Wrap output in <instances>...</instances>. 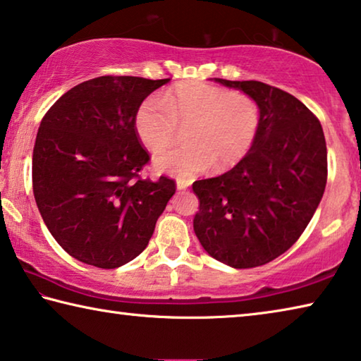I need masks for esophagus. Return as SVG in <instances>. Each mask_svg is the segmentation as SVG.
Wrapping results in <instances>:
<instances>
[{"label":"esophagus","instance_id":"34e87169","mask_svg":"<svg viewBox=\"0 0 361 361\" xmlns=\"http://www.w3.org/2000/svg\"><path fill=\"white\" fill-rule=\"evenodd\" d=\"M189 185H191V181H188V180H183V178H180V180H176V189H186Z\"/></svg>","mask_w":361,"mask_h":361}]
</instances>
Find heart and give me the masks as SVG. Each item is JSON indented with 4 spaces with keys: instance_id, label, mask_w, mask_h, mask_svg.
Returning a JSON list of instances; mask_svg holds the SVG:
<instances>
[{
    "instance_id": "b5f03b06",
    "label": "heart",
    "mask_w": 361,
    "mask_h": 361,
    "mask_svg": "<svg viewBox=\"0 0 361 361\" xmlns=\"http://www.w3.org/2000/svg\"><path fill=\"white\" fill-rule=\"evenodd\" d=\"M186 127L185 145L156 154L159 172L192 178L228 169L252 148L259 129V108L252 97L207 82H183L164 95H151L138 106L135 129L146 148L159 151Z\"/></svg>"
}]
</instances>
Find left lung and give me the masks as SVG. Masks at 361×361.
<instances>
[{"instance_id": "left-lung-1", "label": "left lung", "mask_w": 361, "mask_h": 361, "mask_svg": "<svg viewBox=\"0 0 361 361\" xmlns=\"http://www.w3.org/2000/svg\"><path fill=\"white\" fill-rule=\"evenodd\" d=\"M259 108L247 156L215 178L192 183L199 199L194 232L212 258L235 269L262 266L295 243L326 186V143L320 121L296 97L259 81H228Z\"/></svg>"}]
</instances>
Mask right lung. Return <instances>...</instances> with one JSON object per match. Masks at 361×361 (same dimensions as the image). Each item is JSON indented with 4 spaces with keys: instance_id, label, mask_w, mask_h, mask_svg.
<instances>
[{
    "instance_id": "add662e5",
    "label": "right lung",
    "mask_w": 361,
    "mask_h": 361,
    "mask_svg": "<svg viewBox=\"0 0 361 361\" xmlns=\"http://www.w3.org/2000/svg\"><path fill=\"white\" fill-rule=\"evenodd\" d=\"M167 79L100 76L70 89L41 121L33 194L54 239L85 264L114 269L143 252L175 181L142 180L149 161L138 106Z\"/></svg>"
}]
</instances>
